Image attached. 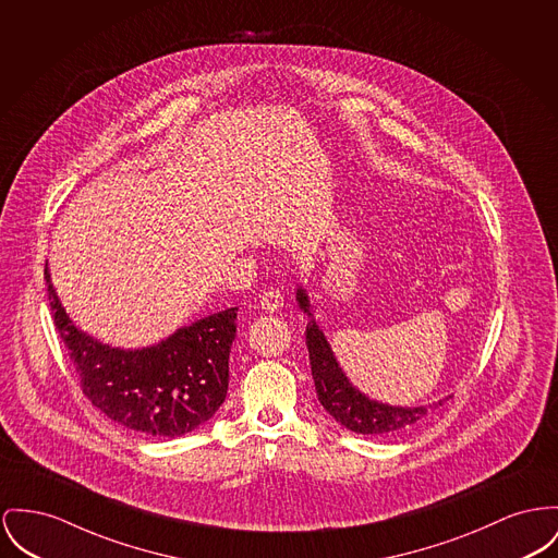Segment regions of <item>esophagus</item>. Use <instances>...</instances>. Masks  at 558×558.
I'll use <instances>...</instances> for the list:
<instances>
[{"label": "esophagus", "mask_w": 558, "mask_h": 558, "mask_svg": "<svg viewBox=\"0 0 558 558\" xmlns=\"http://www.w3.org/2000/svg\"><path fill=\"white\" fill-rule=\"evenodd\" d=\"M260 306L268 313H275L283 306V294L279 290H266L260 296Z\"/></svg>", "instance_id": "1"}]
</instances>
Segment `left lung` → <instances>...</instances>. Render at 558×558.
Returning a JSON list of instances; mask_svg holds the SVG:
<instances>
[{
    "instance_id": "1",
    "label": "left lung",
    "mask_w": 558,
    "mask_h": 558,
    "mask_svg": "<svg viewBox=\"0 0 558 558\" xmlns=\"http://www.w3.org/2000/svg\"><path fill=\"white\" fill-rule=\"evenodd\" d=\"M296 300L298 306L311 317V322L306 324V347H308L311 374L315 380L317 398L322 407L328 410L340 425L364 436H389V434L410 429L421 418H425L429 410L445 404V400H440L429 407L407 409V407H389V404L371 400L366 393L353 387L344 376V372L340 371L326 336L313 319L311 300L302 286L296 290Z\"/></svg>"
}]
</instances>
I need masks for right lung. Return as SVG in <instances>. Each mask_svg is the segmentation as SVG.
Masks as SVG:
<instances>
[{
    "label": "right lung",
    "mask_w": 558,
    "mask_h": 558,
    "mask_svg": "<svg viewBox=\"0 0 558 558\" xmlns=\"http://www.w3.org/2000/svg\"><path fill=\"white\" fill-rule=\"evenodd\" d=\"M57 332L84 396L113 423L156 438H178L209 421L228 391L236 306L203 317L144 349L110 347L77 330L44 268Z\"/></svg>",
    "instance_id": "1"
}]
</instances>
